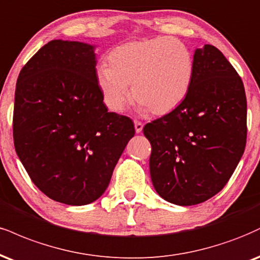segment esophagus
Instances as JSON below:
<instances>
[{
    "label": "esophagus",
    "mask_w": 260,
    "mask_h": 260,
    "mask_svg": "<svg viewBox=\"0 0 260 260\" xmlns=\"http://www.w3.org/2000/svg\"><path fill=\"white\" fill-rule=\"evenodd\" d=\"M134 128H136L137 133H140L143 131V123L139 121H136L134 122Z\"/></svg>",
    "instance_id": "34e87169"
}]
</instances>
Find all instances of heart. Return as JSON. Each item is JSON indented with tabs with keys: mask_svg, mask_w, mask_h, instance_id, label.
I'll use <instances>...</instances> for the list:
<instances>
[{
	"mask_svg": "<svg viewBox=\"0 0 260 260\" xmlns=\"http://www.w3.org/2000/svg\"><path fill=\"white\" fill-rule=\"evenodd\" d=\"M195 60L185 43L172 37L132 41L115 48L108 67L96 70V83L109 110L121 112L132 99L142 114L167 115L185 100Z\"/></svg>",
	"mask_w": 260,
	"mask_h": 260,
	"instance_id": "1",
	"label": "heart"
}]
</instances>
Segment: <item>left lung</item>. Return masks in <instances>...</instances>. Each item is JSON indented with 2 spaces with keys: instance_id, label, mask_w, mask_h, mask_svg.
I'll use <instances>...</instances> for the list:
<instances>
[{
  "instance_id": "obj_1",
  "label": "left lung",
  "mask_w": 260,
  "mask_h": 260,
  "mask_svg": "<svg viewBox=\"0 0 260 260\" xmlns=\"http://www.w3.org/2000/svg\"><path fill=\"white\" fill-rule=\"evenodd\" d=\"M195 75L176 110L150 122V176L156 192L178 206L207 201L228 183L247 138L242 80L219 49L196 48Z\"/></svg>"
}]
</instances>
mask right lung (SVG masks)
Returning <instances> with one entry per match:
<instances>
[{"mask_svg": "<svg viewBox=\"0 0 260 260\" xmlns=\"http://www.w3.org/2000/svg\"><path fill=\"white\" fill-rule=\"evenodd\" d=\"M95 46L53 40L25 64L14 96L18 157L45 195L94 202L134 137L131 118L109 112L96 83Z\"/></svg>", "mask_w": 260, "mask_h": 260, "instance_id": "add662e5", "label": "right lung"}]
</instances>
